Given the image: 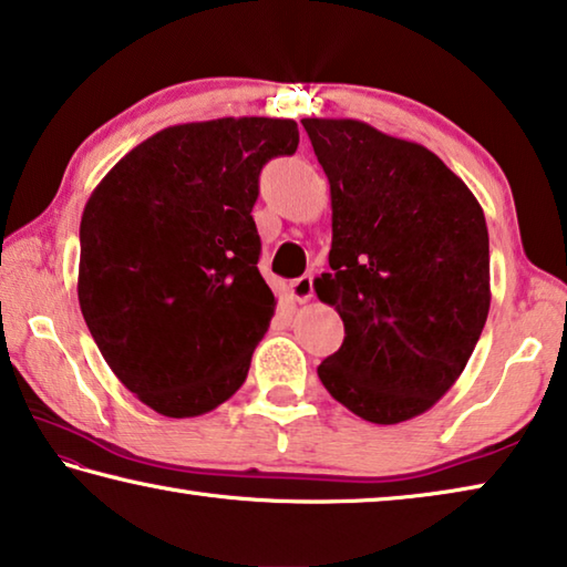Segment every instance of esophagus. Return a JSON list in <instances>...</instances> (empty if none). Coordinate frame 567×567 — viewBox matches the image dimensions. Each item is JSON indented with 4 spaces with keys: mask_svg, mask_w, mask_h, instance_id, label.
Segmentation results:
<instances>
[{
    "mask_svg": "<svg viewBox=\"0 0 567 567\" xmlns=\"http://www.w3.org/2000/svg\"><path fill=\"white\" fill-rule=\"evenodd\" d=\"M287 292H290L295 302H307L312 297V277L310 275L297 277V280H292L290 287H287Z\"/></svg>",
    "mask_w": 567,
    "mask_h": 567,
    "instance_id": "esophagus-1",
    "label": "esophagus"
}]
</instances>
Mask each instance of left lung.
I'll use <instances>...</instances> for the list:
<instances>
[{
    "label": "left lung",
    "instance_id": "8db88e82",
    "mask_svg": "<svg viewBox=\"0 0 567 567\" xmlns=\"http://www.w3.org/2000/svg\"><path fill=\"white\" fill-rule=\"evenodd\" d=\"M330 182V267L315 280L344 322L318 368L354 415L398 425L455 385L491 310L483 207L437 155L360 120H302Z\"/></svg>",
    "mask_w": 567,
    "mask_h": 567
}]
</instances>
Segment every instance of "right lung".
<instances>
[{"label": "right lung", "mask_w": 567, "mask_h": 567, "mask_svg": "<svg viewBox=\"0 0 567 567\" xmlns=\"http://www.w3.org/2000/svg\"><path fill=\"white\" fill-rule=\"evenodd\" d=\"M297 142L295 120L175 124L127 152L84 205V322L159 415H205L243 388L277 305L257 270L260 172Z\"/></svg>", "instance_id": "1"}]
</instances>
